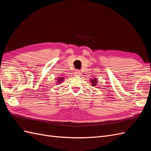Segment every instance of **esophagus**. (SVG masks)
Instances as JSON below:
<instances>
[{"label": "esophagus", "instance_id": "1", "mask_svg": "<svg viewBox=\"0 0 151 151\" xmlns=\"http://www.w3.org/2000/svg\"><path fill=\"white\" fill-rule=\"evenodd\" d=\"M75 74H76V76H81V71L79 70H76L75 71Z\"/></svg>", "mask_w": 151, "mask_h": 151}]
</instances>
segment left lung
Instances as JSON below:
<instances>
[{"instance_id": "left-lung-1", "label": "left lung", "mask_w": 151, "mask_h": 151, "mask_svg": "<svg viewBox=\"0 0 151 151\" xmlns=\"http://www.w3.org/2000/svg\"><path fill=\"white\" fill-rule=\"evenodd\" d=\"M90 82H91V86H96V84L98 83V80L96 79V78H94V79H91Z\"/></svg>"}]
</instances>
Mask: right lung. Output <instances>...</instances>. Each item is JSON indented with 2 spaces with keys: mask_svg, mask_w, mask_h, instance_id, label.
Instances as JSON below:
<instances>
[{
  "mask_svg": "<svg viewBox=\"0 0 151 151\" xmlns=\"http://www.w3.org/2000/svg\"><path fill=\"white\" fill-rule=\"evenodd\" d=\"M57 83H57V84H60V83H61L62 82H63V77H61V78H58V79H57Z\"/></svg>",
  "mask_w": 151,
  "mask_h": 151,
  "instance_id": "add662e5",
  "label": "right lung"
}]
</instances>
